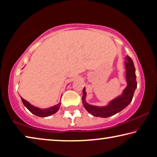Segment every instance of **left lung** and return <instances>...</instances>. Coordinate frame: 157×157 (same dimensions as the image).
Here are the masks:
<instances>
[{"instance_id": "left-lung-1", "label": "left lung", "mask_w": 157, "mask_h": 157, "mask_svg": "<svg viewBox=\"0 0 157 157\" xmlns=\"http://www.w3.org/2000/svg\"><path fill=\"white\" fill-rule=\"evenodd\" d=\"M126 68V81L127 86L123 90V94L113 100L110 101L109 104L104 107H98L88 104L86 102V93L85 87L83 89L82 103L84 108L94 116L100 118H108L115 115L117 113L124 109L132 102L135 90L137 87L136 69H135L132 59L128 55L126 56V61L124 62Z\"/></svg>"}]
</instances>
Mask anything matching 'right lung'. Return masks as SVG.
I'll return each mask as SVG.
<instances>
[{
	"label": "right lung",
	"mask_w": 157,
	"mask_h": 157,
	"mask_svg": "<svg viewBox=\"0 0 157 157\" xmlns=\"http://www.w3.org/2000/svg\"><path fill=\"white\" fill-rule=\"evenodd\" d=\"M21 100H22L23 104L24 105L25 107L27 108L31 113H33L34 115L39 117H48L52 115V114L55 113L58 110H59L61 105V102H59L58 103L57 105L53 106V107H51L47 109H40L39 107H34V105H31L30 102L23 99V98H21Z\"/></svg>",
	"instance_id": "right-lung-1"
}]
</instances>
